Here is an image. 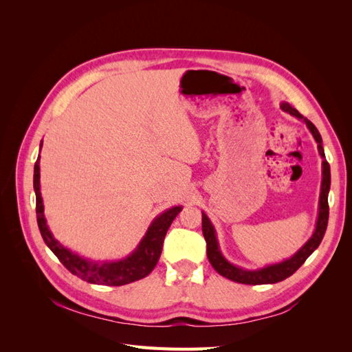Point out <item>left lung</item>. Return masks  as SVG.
Instances as JSON below:
<instances>
[{
    "instance_id": "1",
    "label": "left lung",
    "mask_w": 352,
    "mask_h": 352,
    "mask_svg": "<svg viewBox=\"0 0 352 352\" xmlns=\"http://www.w3.org/2000/svg\"><path fill=\"white\" fill-rule=\"evenodd\" d=\"M282 110L289 113L295 117H298L300 120H304L308 129L313 133L314 140L317 142L318 148V154L323 158V179H322V189H320V201H318V217L316 223V230L313 233V236L308 239L302 247L298 250L291 258H287L282 263L278 264H272V265H265L263 269L258 270H245L241 267H236V265L230 264L225 257H223L220 248H219V242L216 238V230L214 226L211 225L210 219L207 217L206 212H202V235L206 238L207 242V257L208 261L211 263L214 270L221 274L223 278H226L229 280L243 283V285H265V283H278L285 280L286 278L292 276L298 269L301 267L304 261L310 257V255L317 250L318 245H320L324 232L327 228V220H329V204H327V195H329V189H330V166L326 162L324 157V150L322 145V136L318 133L317 127L304 117L302 114L298 113L294 107H291L287 102H282Z\"/></svg>"
}]
</instances>
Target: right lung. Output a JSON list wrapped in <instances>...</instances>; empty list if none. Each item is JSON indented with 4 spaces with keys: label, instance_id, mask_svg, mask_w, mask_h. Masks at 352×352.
Here are the masks:
<instances>
[{
    "label": "right lung",
    "instance_id": "obj_1",
    "mask_svg": "<svg viewBox=\"0 0 352 352\" xmlns=\"http://www.w3.org/2000/svg\"><path fill=\"white\" fill-rule=\"evenodd\" d=\"M39 148H42V141ZM39 157L34 168V189L36 195V220L41 230V235L44 238L47 247L56 254L60 263L74 276H78L82 280H87L95 285H107V286H122L135 280H140L150 274L155 264L158 263L162 255L163 242L166 233L172 225L176 216L182 211V206L168 208L154 219L151 226L148 228L145 236L138 245L136 250L127 255L123 260L117 261H105L97 263L91 261L78 254L72 252L52 236V233L47 225L44 216V204L41 197V185H39Z\"/></svg>",
    "mask_w": 352,
    "mask_h": 352
}]
</instances>
